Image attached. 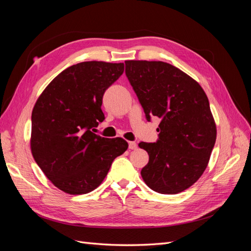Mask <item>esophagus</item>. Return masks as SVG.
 Returning a JSON list of instances; mask_svg holds the SVG:
<instances>
[{"label":"esophagus","mask_w":251,"mask_h":251,"mask_svg":"<svg viewBox=\"0 0 251 251\" xmlns=\"http://www.w3.org/2000/svg\"><path fill=\"white\" fill-rule=\"evenodd\" d=\"M128 149L136 150V149H137V143L134 142V141H130V142H128Z\"/></svg>","instance_id":"esophagus-1"}]
</instances>
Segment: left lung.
I'll use <instances>...</instances> for the list:
<instances>
[{"mask_svg":"<svg viewBox=\"0 0 251 251\" xmlns=\"http://www.w3.org/2000/svg\"><path fill=\"white\" fill-rule=\"evenodd\" d=\"M126 75L148 121L160 118L158 140L138 144L149 154L142 179L159 194L185 191L206 169L217 138L206 94L195 79L164 62L126 60Z\"/></svg>","mask_w":251,"mask_h":251,"instance_id":"obj_1","label":"left lung"}]
</instances>
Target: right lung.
I'll return each instance as SVG.
<instances>
[{
	"label": "right lung",
	"instance_id": "add662e5",
	"mask_svg": "<svg viewBox=\"0 0 251 251\" xmlns=\"http://www.w3.org/2000/svg\"><path fill=\"white\" fill-rule=\"evenodd\" d=\"M124 63L83 62L67 68L36 100L31 115V153L60 191L82 195L100 185L128 144L94 132L104 119L102 96L124 73Z\"/></svg>",
	"mask_w": 251,
	"mask_h": 251
}]
</instances>
